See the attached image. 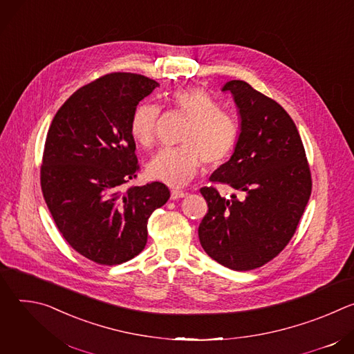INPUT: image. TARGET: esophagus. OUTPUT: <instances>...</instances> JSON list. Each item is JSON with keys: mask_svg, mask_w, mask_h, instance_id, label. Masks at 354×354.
<instances>
[{"mask_svg": "<svg viewBox=\"0 0 354 354\" xmlns=\"http://www.w3.org/2000/svg\"><path fill=\"white\" fill-rule=\"evenodd\" d=\"M186 196V193L183 190H178V189H172L171 190V198L176 200V198H183Z\"/></svg>", "mask_w": 354, "mask_h": 354, "instance_id": "obj_1", "label": "esophagus"}]
</instances>
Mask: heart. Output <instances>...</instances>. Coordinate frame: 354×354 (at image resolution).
I'll return each instance as SVG.
<instances>
[{"label": "heart", "mask_w": 354, "mask_h": 354, "mask_svg": "<svg viewBox=\"0 0 354 354\" xmlns=\"http://www.w3.org/2000/svg\"><path fill=\"white\" fill-rule=\"evenodd\" d=\"M175 109L189 118L182 145L164 147L147 167L154 180L179 187L185 186L203 160L207 165H218L232 151L238 138L235 119L218 109L217 100L203 88H183L171 95ZM160 108L153 102L138 104L130 119V133L142 147L153 144Z\"/></svg>", "instance_id": "1"}]
</instances>
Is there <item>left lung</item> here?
<instances>
[{"label": "left lung", "mask_w": 354, "mask_h": 354, "mask_svg": "<svg viewBox=\"0 0 354 354\" xmlns=\"http://www.w3.org/2000/svg\"><path fill=\"white\" fill-rule=\"evenodd\" d=\"M221 91L232 95L241 124L231 158L210 180L235 192L227 198L213 186L200 189L209 212L198 239L212 259L245 272L263 266L290 242L313 182L298 130L276 100L239 80Z\"/></svg>", "instance_id": "obj_1"}]
</instances>
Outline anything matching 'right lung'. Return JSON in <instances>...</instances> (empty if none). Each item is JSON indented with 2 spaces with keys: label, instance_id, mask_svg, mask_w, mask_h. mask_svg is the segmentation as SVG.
<instances>
[{
  "label": "right lung",
  "instance_id": "add662e5",
  "mask_svg": "<svg viewBox=\"0 0 354 354\" xmlns=\"http://www.w3.org/2000/svg\"><path fill=\"white\" fill-rule=\"evenodd\" d=\"M160 84L144 75L112 73L74 92L48 129L41 192L64 239L86 259L120 265L147 243V223L169 189L161 182L124 183L138 169L130 119Z\"/></svg>",
  "mask_w": 354,
  "mask_h": 354
}]
</instances>
